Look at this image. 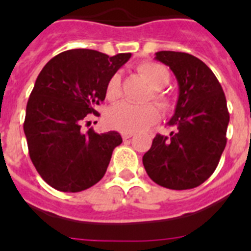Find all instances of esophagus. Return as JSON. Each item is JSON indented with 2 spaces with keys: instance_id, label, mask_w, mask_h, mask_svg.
I'll return each instance as SVG.
<instances>
[{
  "instance_id": "obj_1",
  "label": "esophagus",
  "mask_w": 251,
  "mask_h": 251,
  "mask_svg": "<svg viewBox=\"0 0 251 251\" xmlns=\"http://www.w3.org/2000/svg\"><path fill=\"white\" fill-rule=\"evenodd\" d=\"M133 136H134V133H132V132H123V133H122V137H123L124 141H127V139H129L130 137H133Z\"/></svg>"
}]
</instances>
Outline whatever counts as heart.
Wrapping results in <instances>:
<instances>
[{
    "mask_svg": "<svg viewBox=\"0 0 251 251\" xmlns=\"http://www.w3.org/2000/svg\"><path fill=\"white\" fill-rule=\"evenodd\" d=\"M137 70L153 89V100L163 108H170V98L161 90L170 83L171 75L167 68L154 61H146L142 63ZM105 95L106 99L110 101L117 100L121 97V75L117 73L106 81ZM161 113L153 104L133 105L129 103H121L110 108L109 112L106 113V121L110 127L132 133L146 129L156 123Z\"/></svg>",
    "mask_w": 251,
    "mask_h": 251,
    "instance_id": "1",
    "label": "heart"
}]
</instances>
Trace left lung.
Returning <instances> with one entry per match:
<instances>
[{"label": "left lung", "instance_id": "1", "mask_svg": "<svg viewBox=\"0 0 251 251\" xmlns=\"http://www.w3.org/2000/svg\"><path fill=\"white\" fill-rule=\"evenodd\" d=\"M154 59L174 72L178 99L168 122L175 130L154 137L143 166L162 187H197L214 174L225 150L230 121L225 94L211 69L194 55L158 51Z\"/></svg>", "mask_w": 251, "mask_h": 251}]
</instances>
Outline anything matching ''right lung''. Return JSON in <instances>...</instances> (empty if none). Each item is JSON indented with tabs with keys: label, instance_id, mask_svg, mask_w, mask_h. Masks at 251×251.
<instances>
[{
	"label": "right lung",
	"instance_id": "obj_1",
	"mask_svg": "<svg viewBox=\"0 0 251 251\" xmlns=\"http://www.w3.org/2000/svg\"><path fill=\"white\" fill-rule=\"evenodd\" d=\"M132 54L89 49L64 51L40 72L26 106L24 123L30 158L48 185L79 192L99 182L112 153L122 143L118 132L81 130L105 99L106 81Z\"/></svg>",
	"mask_w": 251,
	"mask_h": 251
}]
</instances>
